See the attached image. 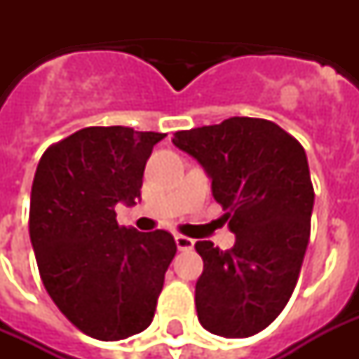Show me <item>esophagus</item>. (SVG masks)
<instances>
[{
  "instance_id": "obj_1",
  "label": "esophagus",
  "mask_w": 359,
  "mask_h": 359,
  "mask_svg": "<svg viewBox=\"0 0 359 359\" xmlns=\"http://www.w3.org/2000/svg\"><path fill=\"white\" fill-rule=\"evenodd\" d=\"M175 242H177V248H179L180 251L191 250V248H194V244H196V240L188 238V236H184V235L175 236Z\"/></svg>"
}]
</instances>
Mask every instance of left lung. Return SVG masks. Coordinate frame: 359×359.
I'll return each instance as SVG.
<instances>
[{
  "label": "left lung",
  "instance_id": "8db88e82",
  "mask_svg": "<svg viewBox=\"0 0 359 359\" xmlns=\"http://www.w3.org/2000/svg\"><path fill=\"white\" fill-rule=\"evenodd\" d=\"M175 147L201 163L235 233L231 250L199 240L197 318L210 334H259L287 306L306 255L315 191L304 147L253 117L175 132Z\"/></svg>",
  "mask_w": 359,
  "mask_h": 359
}]
</instances>
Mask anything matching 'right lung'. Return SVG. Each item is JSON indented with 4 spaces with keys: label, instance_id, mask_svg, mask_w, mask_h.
<instances>
[{
    "label": "right lung",
    "instance_id": "obj_1",
    "mask_svg": "<svg viewBox=\"0 0 359 359\" xmlns=\"http://www.w3.org/2000/svg\"><path fill=\"white\" fill-rule=\"evenodd\" d=\"M165 134L89 126L48 147L36 165L29 236L44 289L89 337L119 341L152 323L171 233L117 224L115 205H135L152 147Z\"/></svg>",
    "mask_w": 359,
    "mask_h": 359
}]
</instances>
